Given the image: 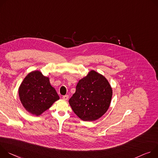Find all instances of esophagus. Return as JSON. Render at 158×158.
<instances>
[{
  "label": "esophagus",
  "instance_id": "34e87169",
  "mask_svg": "<svg viewBox=\"0 0 158 158\" xmlns=\"http://www.w3.org/2000/svg\"><path fill=\"white\" fill-rule=\"evenodd\" d=\"M68 98H69L68 95H64V96H63V99L64 100H67L68 99Z\"/></svg>",
  "mask_w": 158,
  "mask_h": 158
}]
</instances>
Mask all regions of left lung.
Returning <instances> with one entry per match:
<instances>
[{
	"instance_id": "1",
	"label": "left lung",
	"mask_w": 158,
	"mask_h": 158,
	"mask_svg": "<svg viewBox=\"0 0 158 158\" xmlns=\"http://www.w3.org/2000/svg\"><path fill=\"white\" fill-rule=\"evenodd\" d=\"M112 97V89L107 78L91 70L78 81L69 103L81 120L94 121L108 110Z\"/></svg>"
}]
</instances>
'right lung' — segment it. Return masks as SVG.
I'll use <instances>...</instances> for the list:
<instances>
[{"mask_svg":"<svg viewBox=\"0 0 158 158\" xmlns=\"http://www.w3.org/2000/svg\"><path fill=\"white\" fill-rule=\"evenodd\" d=\"M19 97L24 109L36 116L49 109L60 97L49 77L38 70L28 73L19 87Z\"/></svg>","mask_w":158,"mask_h":158,"instance_id":"add662e5","label":"right lung"}]
</instances>
